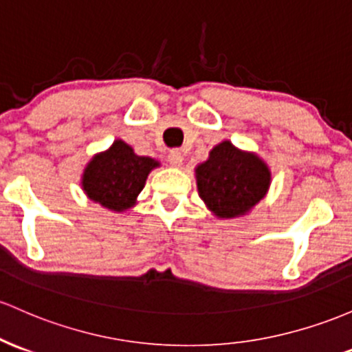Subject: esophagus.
I'll return each instance as SVG.
<instances>
[{"mask_svg":"<svg viewBox=\"0 0 352 352\" xmlns=\"http://www.w3.org/2000/svg\"><path fill=\"white\" fill-rule=\"evenodd\" d=\"M184 162V155L180 150H172V152L168 153V164L172 165V167H180Z\"/></svg>","mask_w":352,"mask_h":352,"instance_id":"34e87169","label":"esophagus"}]
</instances>
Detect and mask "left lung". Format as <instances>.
Listing matches in <instances>:
<instances>
[{
  "label": "left lung",
  "instance_id": "8db88e82",
  "mask_svg": "<svg viewBox=\"0 0 352 352\" xmlns=\"http://www.w3.org/2000/svg\"><path fill=\"white\" fill-rule=\"evenodd\" d=\"M200 199L220 219L245 215L264 199L270 170L256 153L242 152L229 140L215 145L195 168Z\"/></svg>",
  "mask_w": 352,
  "mask_h": 352
}]
</instances>
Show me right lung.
Returning a JSON list of instances; mask_svg holds the SVG:
<instances>
[{
	"label": "right lung",
	"mask_w": 352,
	"mask_h": 352,
	"mask_svg": "<svg viewBox=\"0 0 352 352\" xmlns=\"http://www.w3.org/2000/svg\"><path fill=\"white\" fill-rule=\"evenodd\" d=\"M158 162L140 157L125 142L115 140L110 148L88 162L82 175V187L88 199L113 212L133 207L145 187L146 177Z\"/></svg>",
	"instance_id": "1"
}]
</instances>
